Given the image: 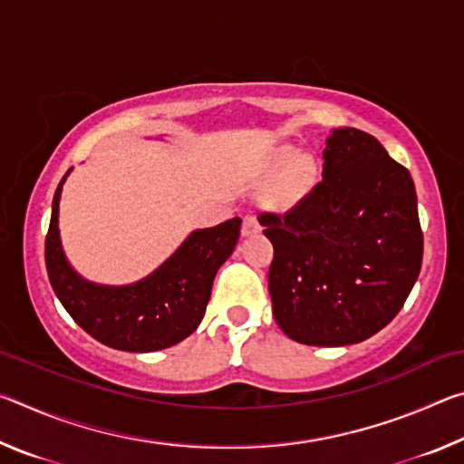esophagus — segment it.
Here are the masks:
<instances>
[{"instance_id": "34e87169", "label": "esophagus", "mask_w": 464, "mask_h": 464, "mask_svg": "<svg viewBox=\"0 0 464 464\" xmlns=\"http://www.w3.org/2000/svg\"><path fill=\"white\" fill-rule=\"evenodd\" d=\"M262 231V227H260V221H257V217L254 215V213H249V215H246L243 217V225H241V233L246 235H257Z\"/></svg>"}]
</instances>
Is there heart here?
<instances>
[{"label": "heart", "mask_w": 464, "mask_h": 464, "mask_svg": "<svg viewBox=\"0 0 464 464\" xmlns=\"http://www.w3.org/2000/svg\"><path fill=\"white\" fill-rule=\"evenodd\" d=\"M286 169L272 188V202L276 207H290L307 194L317 179V163L309 155L298 157L295 147H282L272 160V171Z\"/></svg>", "instance_id": "obj_1"}]
</instances>
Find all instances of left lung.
I'll use <instances>...</instances> for the list:
<instances>
[{"label": "left lung", "instance_id": "8db88e82", "mask_svg": "<svg viewBox=\"0 0 464 464\" xmlns=\"http://www.w3.org/2000/svg\"><path fill=\"white\" fill-rule=\"evenodd\" d=\"M260 223L274 246V319L298 343L364 342L401 311L420 276L411 174L364 130H334L324 179L286 213H262Z\"/></svg>", "mask_w": 464, "mask_h": 464}]
</instances>
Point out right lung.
I'll return each instance as SVG.
<instances>
[{
  "label": "right lung",
  "instance_id": "1",
  "mask_svg": "<svg viewBox=\"0 0 464 464\" xmlns=\"http://www.w3.org/2000/svg\"><path fill=\"white\" fill-rule=\"evenodd\" d=\"M69 174V171H67ZM44 241L51 286L63 307L93 340L124 352H155L190 335L207 311L213 280L233 254L241 218L194 231L151 276L130 286H102L77 276L59 239L61 186Z\"/></svg>",
  "mask_w": 464,
  "mask_h": 464
}]
</instances>
